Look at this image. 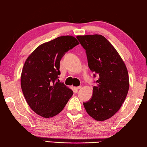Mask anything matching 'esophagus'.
<instances>
[{"mask_svg": "<svg viewBox=\"0 0 147 147\" xmlns=\"http://www.w3.org/2000/svg\"><path fill=\"white\" fill-rule=\"evenodd\" d=\"M81 88H82V86H79V87H77L75 88L76 89V90H79V89H80Z\"/></svg>", "mask_w": 147, "mask_h": 147, "instance_id": "esophagus-1", "label": "esophagus"}]
</instances>
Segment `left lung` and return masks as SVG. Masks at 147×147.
<instances>
[{
  "label": "left lung",
  "mask_w": 147,
  "mask_h": 147,
  "mask_svg": "<svg viewBox=\"0 0 147 147\" xmlns=\"http://www.w3.org/2000/svg\"><path fill=\"white\" fill-rule=\"evenodd\" d=\"M85 50L90 69L97 75L92 97L83 102L87 113L97 121L113 117L127 96L129 81L127 67L121 57L104 36H77Z\"/></svg>",
  "instance_id": "left-lung-1"
}]
</instances>
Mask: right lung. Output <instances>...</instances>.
<instances>
[{
    "mask_svg": "<svg viewBox=\"0 0 147 147\" xmlns=\"http://www.w3.org/2000/svg\"><path fill=\"white\" fill-rule=\"evenodd\" d=\"M79 42L71 36L58 37L36 48L25 60L21 87L28 106L44 118L53 117L64 109L73 90L60 82V62L65 52Z\"/></svg>",
    "mask_w": 147,
    "mask_h": 147,
    "instance_id": "1",
    "label": "right lung"
}]
</instances>
